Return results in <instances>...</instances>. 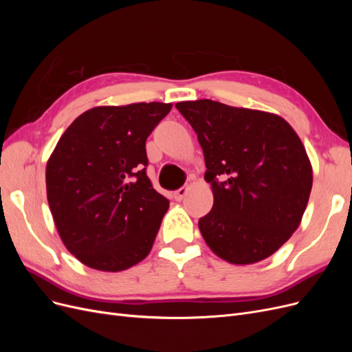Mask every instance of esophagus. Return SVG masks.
Here are the masks:
<instances>
[{
  "label": "esophagus",
  "instance_id": "esophagus-1",
  "mask_svg": "<svg viewBox=\"0 0 352 352\" xmlns=\"http://www.w3.org/2000/svg\"><path fill=\"white\" fill-rule=\"evenodd\" d=\"M188 186H182V188H179L177 190H175V199L176 201H182L185 197H186V194H188Z\"/></svg>",
  "mask_w": 352,
  "mask_h": 352
}]
</instances>
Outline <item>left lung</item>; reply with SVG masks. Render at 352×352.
Instances as JSON below:
<instances>
[{"instance_id":"left-lung-1","label":"left lung","mask_w":352,"mask_h":352,"mask_svg":"<svg viewBox=\"0 0 352 352\" xmlns=\"http://www.w3.org/2000/svg\"><path fill=\"white\" fill-rule=\"evenodd\" d=\"M206 160L214 204L201 235L232 264L270 257L291 238L310 198L313 170L304 145L282 117L211 100L177 102Z\"/></svg>"}]
</instances>
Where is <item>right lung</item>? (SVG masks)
I'll use <instances>...</instances> for the list:
<instances>
[{"instance_id":"obj_1","label":"right lung","mask_w":352,"mask_h":352,"mask_svg":"<svg viewBox=\"0 0 352 352\" xmlns=\"http://www.w3.org/2000/svg\"><path fill=\"white\" fill-rule=\"evenodd\" d=\"M172 104L95 107L63 133L47 197L66 248L88 267L120 272L150 254L168 199L146 176V138Z\"/></svg>"}]
</instances>
